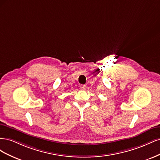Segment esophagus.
I'll use <instances>...</instances> for the list:
<instances>
[{
  "instance_id": "34e87169",
  "label": "esophagus",
  "mask_w": 160,
  "mask_h": 160,
  "mask_svg": "<svg viewBox=\"0 0 160 160\" xmlns=\"http://www.w3.org/2000/svg\"><path fill=\"white\" fill-rule=\"evenodd\" d=\"M86 88H87L86 85H81V89H82V90H85Z\"/></svg>"
}]
</instances>
